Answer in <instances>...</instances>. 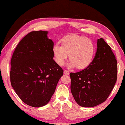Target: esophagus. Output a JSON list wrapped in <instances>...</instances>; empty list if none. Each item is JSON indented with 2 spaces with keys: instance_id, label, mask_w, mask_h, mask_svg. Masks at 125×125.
<instances>
[{
  "instance_id": "obj_1",
  "label": "esophagus",
  "mask_w": 125,
  "mask_h": 125,
  "mask_svg": "<svg viewBox=\"0 0 125 125\" xmlns=\"http://www.w3.org/2000/svg\"><path fill=\"white\" fill-rule=\"evenodd\" d=\"M64 74L65 75H68L69 74V72L68 71H64Z\"/></svg>"
}]
</instances>
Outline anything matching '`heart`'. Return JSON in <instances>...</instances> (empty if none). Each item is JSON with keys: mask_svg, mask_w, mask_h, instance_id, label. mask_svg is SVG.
<instances>
[{"mask_svg": "<svg viewBox=\"0 0 125 125\" xmlns=\"http://www.w3.org/2000/svg\"><path fill=\"white\" fill-rule=\"evenodd\" d=\"M96 52L95 46L88 37L71 35L62 38L61 45L55 44L52 47L53 58L58 65L64 64L68 56L69 67L85 69L92 64Z\"/></svg>", "mask_w": 125, "mask_h": 125, "instance_id": "1", "label": "heart"}]
</instances>
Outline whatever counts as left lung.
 Listing matches in <instances>:
<instances>
[{"instance_id":"left-lung-1","label":"left lung","mask_w":125,"mask_h":125,"mask_svg":"<svg viewBox=\"0 0 125 125\" xmlns=\"http://www.w3.org/2000/svg\"><path fill=\"white\" fill-rule=\"evenodd\" d=\"M117 64L110 46L102 38L97 40V50L87 68L71 73V90L80 106L94 107L106 100L117 80Z\"/></svg>"}]
</instances>
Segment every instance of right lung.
<instances>
[{
	"label": "right lung",
	"mask_w": 125,
	"mask_h": 125,
	"mask_svg": "<svg viewBox=\"0 0 125 125\" xmlns=\"http://www.w3.org/2000/svg\"><path fill=\"white\" fill-rule=\"evenodd\" d=\"M48 31H32L21 40L11 60L10 82L23 102L35 107L48 103L63 70L53 60Z\"/></svg>",
	"instance_id": "add662e5"
}]
</instances>
